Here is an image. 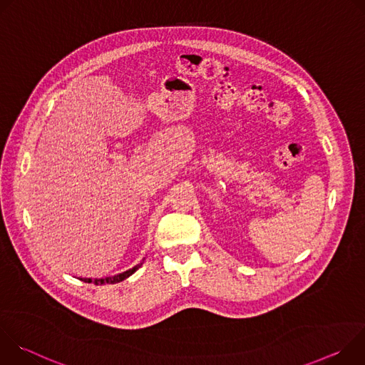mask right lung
Here are the masks:
<instances>
[{"mask_svg":"<svg viewBox=\"0 0 365 365\" xmlns=\"http://www.w3.org/2000/svg\"><path fill=\"white\" fill-rule=\"evenodd\" d=\"M143 262H144V258H143ZM143 262H141L140 264L134 266L133 269H130V270H127V272H123V273H120V274H115V276L102 277V279H79V280H82V282H85V283H95L96 286H102V284H115V283H120V282L125 280V279L130 277L131 274H134V273L141 267Z\"/></svg>","mask_w":365,"mask_h":365,"instance_id":"obj_1","label":"right lung"}]
</instances>
